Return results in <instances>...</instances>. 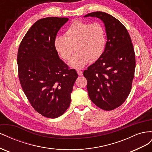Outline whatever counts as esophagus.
I'll list each match as a JSON object with an SVG mask.
<instances>
[{
    "label": "esophagus",
    "instance_id": "34e87169",
    "mask_svg": "<svg viewBox=\"0 0 152 152\" xmlns=\"http://www.w3.org/2000/svg\"><path fill=\"white\" fill-rule=\"evenodd\" d=\"M77 72L78 73V75H79V76H82V75H83V72H82V71L80 70H77Z\"/></svg>",
    "mask_w": 152,
    "mask_h": 152
}]
</instances>
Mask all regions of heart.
Segmentation results:
<instances>
[{
  "label": "heart",
  "mask_w": 152,
  "mask_h": 152,
  "mask_svg": "<svg viewBox=\"0 0 152 152\" xmlns=\"http://www.w3.org/2000/svg\"><path fill=\"white\" fill-rule=\"evenodd\" d=\"M107 39L103 26L98 22L89 23L77 20L66 29L65 37L57 36L54 46L57 53L64 60L70 59L75 47L77 53L68 65L81 68L89 63L91 58L96 59L102 56Z\"/></svg>",
  "instance_id": "1"
}]
</instances>
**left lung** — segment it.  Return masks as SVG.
I'll return each mask as SVG.
<instances>
[{
    "label": "left lung",
    "mask_w": 152,
    "mask_h": 152,
    "mask_svg": "<svg viewBox=\"0 0 152 152\" xmlns=\"http://www.w3.org/2000/svg\"><path fill=\"white\" fill-rule=\"evenodd\" d=\"M89 16L103 21L107 41L102 56L83 75L92 102L110 111L120 107L130 93L136 67L134 50L126 27L115 18L100 11L84 18Z\"/></svg>",
    "instance_id": "obj_1"
}]
</instances>
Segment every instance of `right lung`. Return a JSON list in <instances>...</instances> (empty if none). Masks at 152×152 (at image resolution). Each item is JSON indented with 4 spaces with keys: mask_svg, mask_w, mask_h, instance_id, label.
Instances as JSON below:
<instances>
[{
    "mask_svg": "<svg viewBox=\"0 0 152 152\" xmlns=\"http://www.w3.org/2000/svg\"><path fill=\"white\" fill-rule=\"evenodd\" d=\"M67 18L48 17L32 25L18 52V75L30 104L42 116L55 118L65 112L71 102L78 77L59 58L54 46L58 31Z\"/></svg>",
    "mask_w": 152,
    "mask_h": 152,
    "instance_id": "obj_1",
    "label": "right lung"
}]
</instances>
